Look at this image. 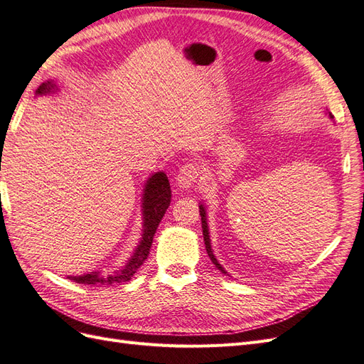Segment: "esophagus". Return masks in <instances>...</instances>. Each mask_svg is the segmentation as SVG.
I'll use <instances>...</instances> for the list:
<instances>
[{
    "instance_id": "34e87169",
    "label": "esophagus",
    "mask_w": 364,
    "mask_h": 364,
    "mask_svg": "<svg viewBox=\"0 0 364 364\" xmlns=\"http://www.w3.org/2000/svg\"><path fill=\"white\" fill-rule=\"evenodd\" d=\"M199 176H200L199 165L194 162L185 164L178 174V186L182 190H190L191 186H194L196 182L199 181Z\"/></svg>"
}]
</instances>
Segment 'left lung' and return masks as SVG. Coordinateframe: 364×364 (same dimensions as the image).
Masks as SVG:
<instances>
[{"mask_svg":"<svg viewBox=\"0 0 364 364\" xmlns=\"http://www.w3.org/2000/svg\"><path fill=\"white\" fill-rule=\"evenodd\" d=\"M328 117L329 118H334L333 115H331V112H328ZM199 209H200V217H202V229H203V241H205V247H206V252H208V255H209V258H211V261H213V264L214 266L222 272V273H228L223 267H222V264H220L218 261H217V258H215V255H214V252H213V249H211V238H209V228H208V220H206V209H205V206L200 203L199 205Z\"/></svg>","mask_w":364,"mask_h":364,"instance_id":"obj_1","label":"left lung"}]
</instances>
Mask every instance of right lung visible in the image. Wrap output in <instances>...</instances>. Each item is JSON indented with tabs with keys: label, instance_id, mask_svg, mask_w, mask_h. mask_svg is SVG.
Here are the masks:
<instances>
[{
	"label": "right lung",
	"instance_id": "right-lung-1",
	"mask_svg": "<svg viewBox=\"0 0 364 364\" xmlns=\"http://www.w3.org/2000/svg\"><path fill=\"white\" fill-rule=\"evenodd\" d=\"M56 91H59L56 83H54V80H48L38 87L36 95H48ZM170 200L171 190L167 174L164 171L151 174L146 182L144 191H142V235L139 245L136 246L135 252L132 253L127 262L121 269L109 274H103L102 270H95L79 274V277H68V279L86 285H112L130 281L149 257L153 237H155V232L165 211L170 206Z\"/></svg>",
	"mask_w": 364,
	"mask_h": 364
}]
</instances>
